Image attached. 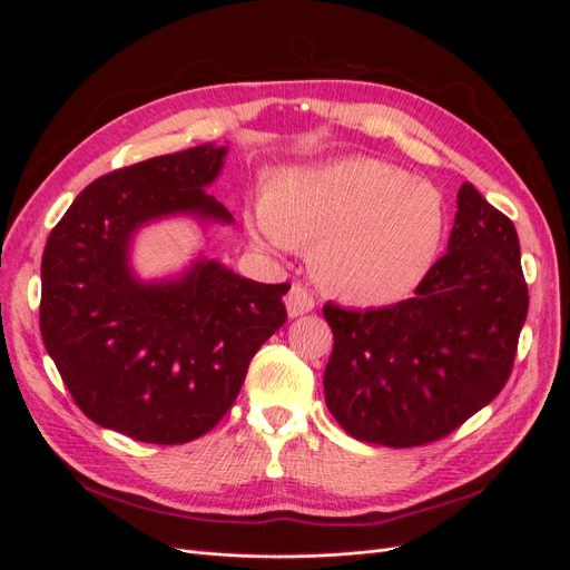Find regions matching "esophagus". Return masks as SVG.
Instances as JSON below:
<instances>
[{
  "label": "esophagus",
  "mask_w": 570,
  "mask_h": 570,
  "mask_svg": "<svg viewBox=\"0 0 570 570\" xmlns=\"http://www.w3.org/2000/svg\"><path fill=\"white\" fill-rule=\"evenodd\" d=\"M314 297H312V292H308L306 287H302V285H292L289 287V292H287V297H285V306H287V314L295 318V316H302V314H308L314 308Z\"/></svg>",
  "instance_id": "1"
}]
</instances>
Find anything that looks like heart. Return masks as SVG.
I'll use <instances>...</instances> for the list:
<instances>
[{
	"label": "heart",
	"mask_w": 570,
	"mask_h": 570,
	"mask_svg": "<svg viewBox=\"0 0 570 570\" xmlns=\"http://www.w3.org/2000/svg\"><path fill=\"white\" fill-rule=\"evenodd\" d=\"M258 243L314 245L316 278L361 306L400 302L438 254L444 206L433 185L371 157H350L275 178L249 214Z\"/></svg>",
	"instance_id": "obj_1"
}]
</instances>
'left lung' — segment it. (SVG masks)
<instances>
[{
	"instance_id": "left-lung-1",
	"label": "left lung",
	"mask_w": 570,
	"mask_h": 570,
	"mask_svg": "<svg viewBox=\"0 0 570 570\" xmlns=\"http://www.w3.org/2000/svg\"><path fill=\"white\" fill-rule=\"evenodd\" d=\"M323 316L335 337L325 404L344 433L396 450L435 442L509 381L528 316L519 235L463 183L446 254L416 295L366 312L325 304Z\"/></svg>"
}]
</instances>
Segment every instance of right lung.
Instances as JSON below:
<instances>
[{
  "label": "right lung",
  "instance_id": "1",
  "mask_svg": "<svg viewBox=\"0 0 570 570\" xmlns=\"http://www.w3.org/2000/svg\"><path fill=\"white\" fill-rule=\"evenodd\" d=\"M226 154L199 145L101 176L47 239V354L85 416L137 442L183 444L209 433L252 356L287 321V283H256L206 256L161 281H142L130 264L135 235L157 220L230 226V212L206 195Z\"/></svg>",
  "mask_w": 570,
  "mask_h": 570
}]
</instances>
